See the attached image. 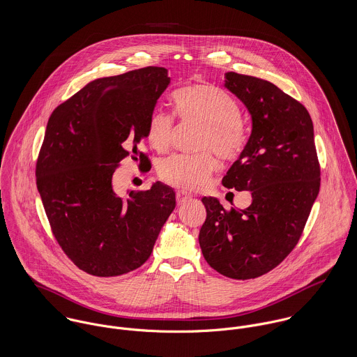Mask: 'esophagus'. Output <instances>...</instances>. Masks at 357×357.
<instances>
[{"instance_id":"1","label":"esophagus","mask_w":357,"mask_h":357,"mask_svg":"<svg viewBox=\"0 0 357 357\" xmlns=\"http://www.w3.org/2000/svg\"><path fill=\"white\" fill-rule=\"evenodd\" d=\"M177 204H184L185 202H188V201H191V195H188V194H185V192H183V191H178L177 192Z\"/></svg>"}]
</instances>
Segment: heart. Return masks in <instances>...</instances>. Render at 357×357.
<instances>
[{"label":"heart","mask_w":357,"mask_h":357,"mask_svg":"<svg viewBox=\"0 0 357 357\" xmlns=\"http://www.w3.org/2000/svg\"><path fill=\"white\" fill-rule=\"evenodd\" d=\"M174 105L181 119L204 123L201 150H214L224 159H235L243 153L248 144L246 125L239 104L227 91L211 84L190 85L174 95ZM173 135V115L162 108L153 109L147 125L150 144L165 153L172 146ZM215 169L217 162L210 153H178L160 162L159 174L177 188L199 191L208 184Z\"/></svg>","instance_id":"heart-1"}]
</instances>
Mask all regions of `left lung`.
I'll list each match as a JSON object with an SVG mask.
<instances>
[{"label": "left lung", "instance_id": "1", "mask_svg": "<svg viewBox=\"0 0 357 357\" xmlns=\"http://www.w3.org/2000/svg\"><path fill=\"white\" fill-rule=\"evenodd\" d=\"M224 86L252 115V135L222 178L250 191L246 208L225 210L202 198L199 245L207 264L231 279H255L278 266L298 243L320 188L313 123L305 107L269 81L225 74Z\"/></svg>", "mask_w": 357, "mask_h": 357}]
</instances>
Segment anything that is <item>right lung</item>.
Instances as JSON below:
<instances>
[{
    "instance_id": "obj_1",
    "label": "right lung",
    "mask_w": 357,
    "mask_h": 357,
    "mask_svg": "<svg viewBox=\"0 0 357 357\" xmlns=\"http://www.w3.org/2000/svg\"><path fill=\"white\" fill-rule=\"evenodd\" d=\"M169 84L163 67L98 78L56 107L48 121L37 188L57 243L89 275L119 276L142 266L176 207L173 188L159 181L126 201L112 187L128 155L150 166L137 147Z\"/></svg>"
}]
</instances>
